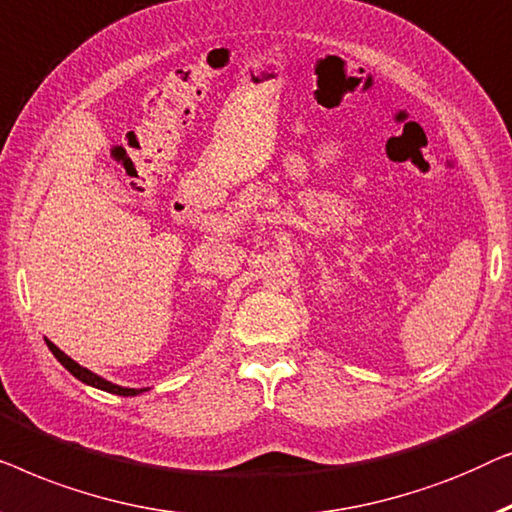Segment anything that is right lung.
Segmentation results:
<instances>
[{
  "mask_svg": "<svg viewBox=\"0 0 512 512\" xmlns=\"http://www.w3.org/2000/svg\"><path fill=\"white\" fill-rule=\"evenodd\" d=\"M46 345H48V350L55 355L57 362H60V364L64 366V369H67V371L71 373V376L78 378V380H81V383H85V385L97 387V390H104V392H111V394H120V397H136V394L148 392V387H141V390H136V387H122V385L109 383V380H106V378L97 376V373H92L90 369H85V366L74 362V359H71L69 355H64V352H62L60 348H57L55 343H50L48 338H46Z\"/></svg>",
  "mask_w": 512,
  "mask_h": 512,
  "instance_id": "add662e5",
  "label": "right lung"
}]
</instances>
